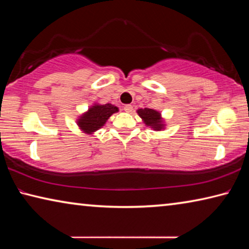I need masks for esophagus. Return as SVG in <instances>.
<instances>
[{
    "label": "esophagus",
    "mask_w": 249,
    "mask_h": 249,
    "mask_svg": "<svg viewBox=\"0 0 249 249\" xmlns=\"http://www.w3.org/2000/svg\"><path fill=\"white\" fill-rule=\"evenodd\" d=\"M124 111L126 113H132L133 112V107L130 104H126L124 107Z\"/></svg>",
    "instance_id": "1"
}]
</instances>
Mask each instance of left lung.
<instances>
[{
	"label": "left lung",
	"instance_id": "1",
	"mask_svg": "<svg viewBox=\"0 0 249 249\" xmlns=\"http://www.w3.org/2000/svg\"><path fill=\"white\" fill-rule=\"evenodd\" d=\"M137 114L144 122V124L154 130H163L166 128L165 120L162 119L161 113L156 111L154 108H138Z\"/></svg>",
	"mask_w": 249,
	"mask_h": 249
}]
</instances>
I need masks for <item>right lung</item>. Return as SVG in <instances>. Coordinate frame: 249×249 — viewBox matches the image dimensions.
<instances>
[{
    "instance_id": "right-lung-1",
    "label": "right lung",
    "mask_w": 249,
    "mask_h": 249,
    "mask_svg": "<svg viewBox=\"0 0 249 249\" xmlns=\"http://www.w3.org/2000/svg\"><path fill=\"white\" fill-rule=\"evenodd\" d=\"M116 112H119V107L111 103H93V105L88 108L87 112L78 117L77 125L81 132L92 135L96 130L102 128L109 116Z\"/></svg>"
}]
</instances>
